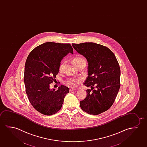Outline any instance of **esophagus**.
Returning <instances> with one entry per match:
<instances>
[{"instance_id":"obj_1","label":"esophagus","mask_w":147,"mask_h":147,"mask_svg":"<svg viewBox=\"0 0 147 147\" xmlns=\"http://www.w3.org/2000/svg\"><path fill=\"white\" fill-rule=\"evenodd\" d=\"M75 90H76L75 88H71L70 90V92H73V91H74Z\"/></svg>"}]
</instances>
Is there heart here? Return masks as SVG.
Returning a JSON list of instances; mask_svg holds the SVG:
<instances>
[{
	"mask_svg": "<svg viewBox=\"0 0 147 147\" xmlns=\"http://www.w3.org/2000/svg\"><path fill=\"white\" fill-rule=\"evenodd\" d=\"M83 58L82 57H75L73 60V63L74 64V65H76L78 63L80 62L82 60H83ZM64 63H62L59 67V70L62 71L64 67ZM80 80V79H77V80H75V79H70L67 82V83L69 85H71L72 86H75L76 85V82L77 81H79Z\"/></svg>",
	"mask_w": 147,
	"mask_h": 147,
	"instance_id": "b5f03b06",
	"label": "heart"
}]
</instances>
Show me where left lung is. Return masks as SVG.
<instances>
[{"mask_svg":"<svg viewBox=\"0 0 147 147\" xmlns=\"http://www.w3.org/2000/svg\"><path fill=\"white\" fill-rule=\"evenodd\" d=\"M72 45L88 63V77L83 84L91 90H86L80 107L90 115L104 112L113 105L120 87V69L116 57L108 47L96 43Z\"/></svg>","mask_w":147,"mask_h":147,"instance_id":"1","label":"left lung"}]
</instances>
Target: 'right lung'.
<instances>
[{
    "label": "right lung",
    "instance_id": "add662e5",
    "mask_svg": "<svg viewBox=\"0 0 147 147\" xmlns=\"http://www.w3.org/2000/svg\"><path fill=\"white\" fill-rule=\"evenodd\" d=\"M69 53L73 54L70 44L47 42L33 49L26 60V92L32 106L43 115H53L59 111L69 92V88L64 85L56 91L49 87L59 73L61 61Z\"/></svg>",
    "mask_w": 147,
    "mask_h": 147
}]
</instances>
